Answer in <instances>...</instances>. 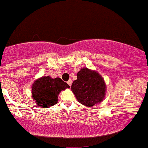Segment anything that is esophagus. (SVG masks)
I'll use <instances>...</instances> for the list:
<instances>
[{"mask_svg": "<svg viewBox=\"0 0 148 148\" xmlns=\"http://www.w3.org/2000/svg\"><path fill=\"white\" fill-rule=\"evenodd\" d=\"M67 84H69V86H71V84H72V81H71V79H70V80H69V81H68Z\"/></svg>", "mask_w": 148, "mask_h": 148, "instance_id": "34e87169", "label": "esophagus"}]
</instances>
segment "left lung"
Masks as SVG:
<instances>
[{
	"label": "left lung",
	"instance_id": "left-lung-1",
	"mask_svg": "<svg viewBox=\"0 0 148 148\" xmlns=\"http://www.w3.org/2000/svg\"><path fill=\"white\" fill-rule=\"evenodd\" d=\"M106 88L98 71L84 67L77 73V79L73 82L71 89L80 103L91 108L103 101Z\"/></svg>",
	"mask_w": 148,
	"mask_h": 148
}]
</instances>
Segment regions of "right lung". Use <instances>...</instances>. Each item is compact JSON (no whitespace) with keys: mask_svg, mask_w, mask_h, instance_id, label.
Instances as JSON below:
<instances>
[{"mask_svg":"<svg viewBox=\"0 0 148 148\" xmlns=\"http://www.w3.org/2000/svg\"><path fill=\"white\" fill-rule=\"evenodd\" d=\"M70 86L61 79L45 76L38 78L32 85V97L41 108H49L58 102V95Z\"/></svg>","mask_w":148,"mask_h":148,"instance_id":"right-lung-1","label":"right lung"}]
</instances>
